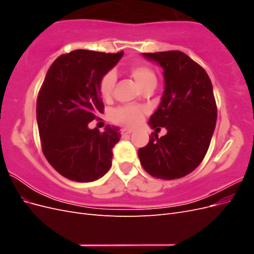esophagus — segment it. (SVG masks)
<instances>
[{
  "label": "esophagus",
  "instance_id": "34e87169",
  "mask_svg": "<svg viewBox=\"0 0 254 254\" xmlns=\"http://www.w3.org/2000/svg\"><path fill=\"white\" fill-rule=\"evenodd\" d=\"M133 132L132 129H127V128H124L122 129V135H127V134H131Z\"/></svg>",
  "mask_w": 254,
  "mask_h": 254
}]
</instances>
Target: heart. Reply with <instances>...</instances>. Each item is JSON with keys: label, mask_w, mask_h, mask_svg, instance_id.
<instances>
[{"label": "heart", "mask_w": 254, "mask_h": 254, "mask_svg": "<svg viewBox=\"0 0 254 254\" xmlns=\"http://www.w3.org/2000/svg\"><path fill=\"white\" fill-rule=\"evenodd\" d=\"M128 72L142 90L157 86V75L148 65L141 64H132L129 66ZM115 83H117V75L114 72L110 71L103 76L98 84L99 93L103 98L109 99L112 96ZM143 113L144 110L139 107H123L114 111L113 120L128 126H135L142 121Z\"/></svg>", "instance_id": "b5f03b06"}]
</instances>
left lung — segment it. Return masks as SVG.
<instances>
[{"label":"left lung","mask_w":254,"mask_h":254,"mask_svg":"<svg viewBox=\"0 0 254 254\" xmlns=\"http://www.w3.org/2000/svg\"><path fill=\"white\" fill-rule=\"evenodd\" d=\"M142 55L163 68L164 91L148 122L155 132L137 155L152 177L179 179L201 163L210 146L217 120L212 82L203 68L180 51ZM158 127L168 133L159 138Z\"/></svg>","instance_id":"obj_1"}]
</instances>
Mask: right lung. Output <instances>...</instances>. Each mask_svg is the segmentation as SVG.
I'll use <instances>...</instances> for the list:
<instances>
[{"label": "right lung", "mask_w": 254, "mask_h": 254, "mask_svg": "<svg viewBox=\"0 0 254 254\" xmlns=\"http://www.w3.org/2000/svg\"><path fill=\"white\" fill-rule=\"evenodd\" d=\"M123 55L76 50L58 57L45 76L37 99L42 150L49 163L72 181H95L110 170L120 128L107 125L102 133L88 125L104 110L99 80Z\"/></svg>", "instance_id": "right-lung-1"}]
</instances>
